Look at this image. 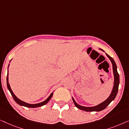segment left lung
Listing matches in <instances>:
<instances>
[{
    "mask_svg": "<svg viewBox=\"0 0 129 129\" xmlns=\"http://www.w3.org/2000/svg\"><path fill=\"white\" fill-rule=\"evenodd\" d=\"M100 50H101L103 51V52H104V50H102L101 49H100ZM106 56L109 57V59H110V60L112 63L113 66V72L114 75V86L112 91V93H111L110 95L109 96V98H107L106 100L99 104V105L93 107H85L79 105L75 102V100L73 99V98H72V99H73V103L75 104V106L80 109V110L85 111V112H100V111L103 110L105 108H106L107 106H108L109 104L115 99L116 95L117 94L119 85V73H118L117 70V66H116V64L113 59L112 57H110V56L107 53H106Z\"/></svg>",
    "mask_w": 129,
    "mask_h": 129,
    "instance_id": "left-lung-1",
    "label": "left lung"
}]
</instances>
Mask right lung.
<instances>
[{
  "label": "right lung",
  "mask_w": 129,
  "mask_h": 129,
  "mask_svg": "<svg viewBox=\"0 0 129 129\" xmlns=\"http://www.w3.org/2000/svg\"><path fill=\"white\" fill-rule=\"evenodd\" d=\"M11 61V60H10ZM9 66V64L8 66V68ZM8 75H7V78H6V80H7V87H8V89L9 91L11 93L12 97H13V99L16 102V103L18 104V105H20V106H24V107H30V108H35V107H40V106H44L46 104H47L48 103V102L49 100H50V99L52 98V97L53 96V93H52L50 94V96H49L48 98H47V99H46L45 101L41 102V103H37V104H29V103H26V102H24L23 101H22V100L19 99L17 98L16 96H15V94H14L13 91H12L11 88H10V84L9 83V77H8Z\"/></svg>",
  "instance_id": "obj_1"
}]
</instances>
